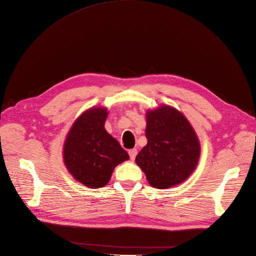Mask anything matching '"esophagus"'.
Wrapping results in <instances>:
<instances>
[{"instance_id": "esophagus-1", "label": "esophagus", "mask_w": 256, "mask_h": 256, "mask_svg": "<svg viewBox=\"0 0 256 256\" xmlns=\"http://www.w3.org/2000/svg\"><path fill=\"white\" fill-rule=\"evenodd\" d=\"M128 152H129V156H130V159L134 161V160L136 159V154H138V150H136V148H132V150H129Z\"/></svg>"}]
</instances>
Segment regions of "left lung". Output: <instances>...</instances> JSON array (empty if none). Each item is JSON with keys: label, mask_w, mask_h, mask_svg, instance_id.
Returning <instances> with one entry per match:
<instances>
[{"label": "left lung", "mask_w": 256, "mask_h": 256, "mask_svg": "<svg viewBox=\"0 0 256 256\" xmlns=\"http://www.w3.org/2000/svg\"><path fill=\"white\" fill-rule=\"evenodd\" d=\"M147 144L136 164L152 187L166 189L184 182L194 171L200 154L198 138L184 115L170 106L146 112Z\"/></svg>", "instance_id": "obj_1"}]
</instances>
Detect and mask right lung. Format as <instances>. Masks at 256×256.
Wrapping results in <instances>:
<instances>
[{
  "instance_id": "add662e5",
  "label": "right lung",
  "mask_w": 256,
  "mask_h": 256,
  "mask_svg": "<svg viewBox=\"0 0 256 256\" xmlns=\"http://www.w3.org/2000/svg\"><path fill=\"white\" fill-rule=\"evenodd\" d=\"M106 108H92L74 122L66 136L63 158L76 180L88 188L104 187L115 166L129 159V154L106 132Z\"/></svg>"
}]
</instances>
